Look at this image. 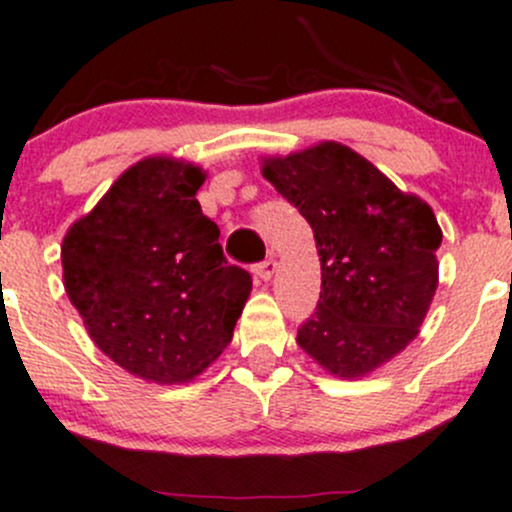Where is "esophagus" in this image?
Here are the masks:
<instances>
[{
    "label": "esophagus",
    "mask_w": 512,
    "mask_h": 512,
    "mask_svg": "<svg viewBox=\"0 0 512 512\" xmlns=\"http://www.w3.org/2000/svg\"><path fill=\"white\" fill-rule=\"evenodd\" d=\"M275 270H277V262L272 260V257H267V260H262L260 265H255V275L265 282L275 275Z\"/></svg>",
    "instance_id": "esophagus-1"
}]
</instances>
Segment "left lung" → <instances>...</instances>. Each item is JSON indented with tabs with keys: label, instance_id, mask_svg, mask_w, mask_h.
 Segmentation results:
<instances>
[{
	"label": "left lung",
	"instance_id": "left-lung-1",
	"mask_svg": "<svg viewBox=\"0 0 512 512\" xmlns=\"http://www.w3.org/2000/svg\"><path fill=\"white\" fill-rule=\"evenodd\" d=\"M314 230L322 292L297 344L329 374L364 376L414 342L438 285L433 210L342 143L265 160Z\"/></svg>",
	"mask_w": 512,
	"mask_h": 512
}]
</instances>
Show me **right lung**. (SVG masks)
Masks as SVG:
<instances>
[{
  "mask_svg": "<svg viewBox=\"0 0 512 512\" xmlns=\"http://www.w3.org/2000/svg\"><path fill=\"white\" fill-rule=\"evenodd\" d=\"M203 180L183 160H141L61 245L66 294L96 347L156 384H185L208 369L252 289L195 200Z\"/></svg>",
  "mask_w": 512,
  "mask_h": 512,
  "instance_id": "add662e5",
  "label": "right lung"
}]
</instances>
